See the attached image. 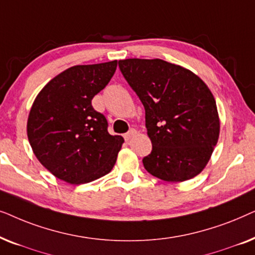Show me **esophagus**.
<instances>
[{"label": "esophagus", "instance_id": "34e87169", "mask_svg": "<svg viewBox=\"0 0 255 255\" xmlns=\"http://www.w3.org/2000/svg\"><path fill=\"white\" fill-rule=\"evenodd\" d=\"M134 134H135V130H134V128H131V130L128 131V133L124 134V139H125V140H127V141H128L131 138L134 137Z\"/></svg>", "mask_w": 255, "mask_h": 255}]
</instances>
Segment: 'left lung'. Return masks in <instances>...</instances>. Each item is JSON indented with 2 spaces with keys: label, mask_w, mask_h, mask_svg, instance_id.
<instances>
[{
  "label": "left lung",
  "mask_w": 255,
  "mask_h": 255,
  "mask_svg": "<svg viewBox=\"0 0 255 255\" xmlns=\"http://www.w3.org/2000/svg\"><path fill=\"white\" fill-rule=\"evenodd\" d=\"M122 74L145 108L152 152L145 169L167 182H182L200 174L219 137L214 95L189 69L161 59L118 61Z\"/></svg>",
  "instance_id": "8db88e82"
}]
</instances>
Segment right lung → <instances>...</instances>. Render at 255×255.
<instances>
[{
    "instance_id": "1",
    "label": "right lung",
    "mask_w": 255,
    "mask_h": 255,
    "mask_svg": "<svg viewBox=\"0 0 255 255\" xmlns=\"http://www.w3.org/2000/svg\"><path fill=\"white\" fill-rule=\"evenodd\" d=\"M116 67L117 60L73 66L34 100L27 120L30 145L41 165L65 182H92L115 166L124 139L108 132L107 118L94 109L92 100Z\"/></svg>"
}]
</instances>
